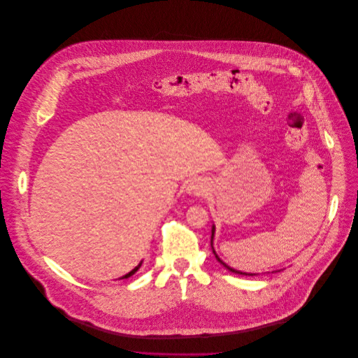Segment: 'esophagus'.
I'll return each instance as SVG.
<instances>
[{
  "mask_svg": "<svg viewBox=\"0 0 358 358\" xmlns=\"http://www.w3.org/2000/svg\"><path fill=\"white\" fill-rule=\"evenodd\" d=\"M186 190L192 196H203L206 193V190H207V186H206V183L203 180L194 179V180L189 182Z\"/></svg>",
  "mask_w": 358,
  "mask_h": 358,
  "instance_id": "34e87169",
  "label": "esophagus"
}]
</instances>
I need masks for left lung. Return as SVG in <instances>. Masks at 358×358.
Returning <instances> with one entry per match:
<instances>
[{
  "label": "left lung",
  "instance_id": "left-lung-1",
  "mask_svg": "<svg viewBox=\"0 0 358 358\" xmlns=\"http://www.w3.org/2000/svg\"><path fill=\"white\" fill-rule=\"evenodd\" d=\"M214 233H216V226H211V240H210V244H211V250H213V254H214V257H216V259L224 266V268H227L230 272H233V273H238V275H250V276H254V275H258V273H248V272H241V271H237V269H234V268H231V266H229L226 262H223L222 259H220V257L216 254V251H214V247H213V241H214ZM276 272V271H275ZM279 272V271H278Z\"/></svg>",
  "mask_w": 358,
  "mask_h": 358
}]
</instances>
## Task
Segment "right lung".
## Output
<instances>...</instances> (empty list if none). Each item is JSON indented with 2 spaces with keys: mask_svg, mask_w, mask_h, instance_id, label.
<instances>
[{
  "mask_svg": "<svg viewBox=\"0 0 358 358\" xmlns=\"http://www.w3.org/2000/svg\"><path fill=\"white\" fill-rule=\"evenodd\" d=\"M141 265H142V261H141V262H139V264H138V265H136V266H135V268H134V269H132V271H129V272H128V273H125V275H124V276H121V278H120V279H127V278H129V276H132V275H134V273H135V272H136V271H138V269H139V268H141Z\"/></svg>",
  "mask_w": 358,
  "mask_h": 358,
  "instance_id": "1",
  "label": "right lung"
}]
</instances>
